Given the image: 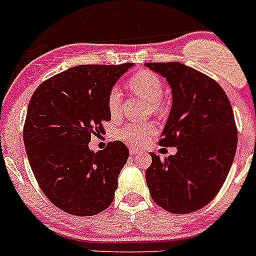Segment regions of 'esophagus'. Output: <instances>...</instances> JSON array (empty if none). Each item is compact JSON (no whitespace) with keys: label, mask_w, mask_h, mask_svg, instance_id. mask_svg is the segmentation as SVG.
<instances>
[{"label":"esophagus","mask_w":256,"mask_h":256,"mask_svg":"<svg viewBox=\"0 0 256 256\" xmlns=\"http://www.w3.org/2000/svg\"><path fill=\"white\" fill-rule=\"evenodd\" d=\"M140 152H142V150H139V149H135V148H131V149H130V154H131V155L140 154Z\"/></svg>","instance_id":"obj_1"}]
</instances>
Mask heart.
<instances>
[{"label": "heart", "mask_w": 256, "mask_h": 256, "mask_svg": "<svg viewBox=\"0 0 256 256\" xmlns=\"http://www.w3.org/2000/svg\"><path fill=\"white\" fill-rule=\"evenodd\" d=\"M131 90L142 96L152 104V111L160 110V100L163 97V83L156 74L149 70H140L134 74L128 82ZM122 107V94L118 88H112L107 94V110L112 118L120 116ZM156 126L154 122L126 124L116 131L117 139L134 146H142L154 135Z\"/></svg>", "instance_id": "heart-1"}]
</instances>
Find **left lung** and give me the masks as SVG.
<instances>
[{"instance_id": "1", "label": "left lung", "mask_w": 256, "mask_h": 256, "mask_svg": "<svg viewBox=\"0 0 256 256\" xmlns=\"http://www.w3.org/2000/svg\"><path fill=\"white\" fill-rule=\"evenodd\" d=\"M172 88V110L160 145L176 154L160 160L152 152L145 178L152 200L172 214H190L210 204L232 166L238 130L221 86L178 62L146 63Z\"/></svg>"}]
</instances>
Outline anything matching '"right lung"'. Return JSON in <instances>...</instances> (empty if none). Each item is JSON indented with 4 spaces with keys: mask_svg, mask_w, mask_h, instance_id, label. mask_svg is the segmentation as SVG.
Listing matches in <instances>:
<instances>
[{
    "mask_svg": "<svg viewBox=\"0 0 256 256\" xmlns=\"http://www.w3.org/2000/svg\"><path fill=\"white\" fill-rule=\"evenodd\" d=\"M132 66H73L42 82L28 102L24 144L31 170L66 214L93 216L114 200L128 149L117 140L94 152L88 142L111 120L107 94Z\"/></svg>",
    "mask_w": 256,
    "mask_h": 256,
    "instance_id": "right-lung-1",
    "label": "right lung"
}]
</instances>
